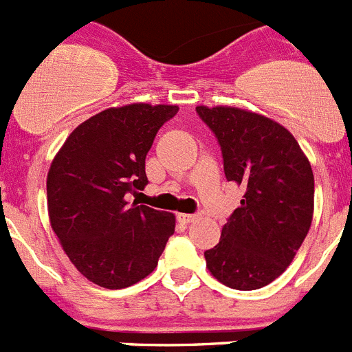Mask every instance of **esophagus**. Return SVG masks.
Returning <instances> with one entry per match:
<instances>
[{
	"instance_id": "obj_1",
	"label": "esophagus",
	"mask_w": 352,
	"mask_h": 352,
	"mask_svg": "<svg viewBox=\"0 0 352 352\" xmlns=\"http://www.w3.org/2000/svg\"><path fill=\"white\" fill-rule=\"evenodd\" d=\"M196 217H198L196 214H177V219H179L180 223H191Z\"/></svg>"
}]
</instances>
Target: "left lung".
Instances as JSON below:
<instances>
[{"instance_id": "obj_1", "label": "left lung", "mask_w": 352, "mask_h": 352, "mask_svg": "<svg viewBox=\"0 0 352 352\" xmlns=\"http://www.w3.org/2000/svg\"><path fill=\"white\" fill-rule=\"evenodd\" d=\"M223 153L224 175L245 188L219 243L205 251L210 274L224 286H267L293 261L314 212V173L284 126L235 107H196Z\"/></svg>"}]
</instances>
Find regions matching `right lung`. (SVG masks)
Masks as SVG:
<instances>
[{
  "instance_id": "1",
  "label": "right lung",
  "mask_w": 352,
  "mask_h": 352,
  "mask_svg": "<svg viewBox=\"0 0 352 352\" xmlns=\"http://www.w3.org/2000/svg\"><path fill=\"white\" fill-rule=\"evenodd\" d=\"M175 105L107 109L66 138L47 177L50 226L91 283L122 289L156 268L175 215L126 201L148 184L145 156Z\"/></svg>"
}]
</instances>
